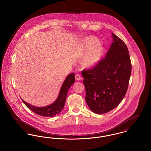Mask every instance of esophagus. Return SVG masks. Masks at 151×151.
<instances>
[{"instance_id":"esophagus-1","label":"esophagus","mask_w":151,"mask_h":151,"mask_svg":"<svg viewBox=\"0 0 151 151\" xmlns=\"http://www.w3.org/2000/svg\"><path fill=\"white\" fill-rule=\"evenodd\" d=\"M75 79H76V80H80L81 79V76L79 74H76L75 75Z\"/></svg>"}]
</instances>
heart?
<instances>
[{"label": "heart", "instance_id": "b5f03b06", "mask_svg": "<svg viewBox=\"0 0 151 151\" xmlns=\"http://www.w3.org/2000/svg\"><path fill=\"white\" fill-rule=\"evenodd\" d=\"M98 39L93 37H88L84 41L85 47L89 49L83 60V65L86 67H92L99 62L103 55L104 48L100 44H98Z\"/></svg>", "mask_w": 151, "mask_h": 151}]
</instances>
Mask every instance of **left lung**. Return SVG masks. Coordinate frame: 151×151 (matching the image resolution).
<instances>
[{
    "mask_svg": "<svg viewBox=\"0 0 151 151\" xmlns=\"http://www.w3.org/2000/svg\"><path fill=\"white\" fill-rule=\"evenodd\" d=\"M113 42L104 58L92 68L81 73L86 101L90 109L103 114L114 109L127 91L132 65L128 48L114 34Z\"/></svg>",
    "mask_w": 151,
    "mask_h": 151,
    "instance_id": "8db88e82",
    "label": "left lung"
}]
</instances>
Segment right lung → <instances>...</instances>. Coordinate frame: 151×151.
Masks as SVG:
<instances>
[{"label": "right lung", "instance_id": "1", "mask_svg": "<svg viewBox=\"0 0 151 151\" xmlns=\"http://www.w3.org/2000/svg\"><path fill=\"white\" fill-rule=\"evenodd\" d=\"M75 80L74 73L68 75L63 84L57 99L53 103L48 106L36 107L27 103L23 99H22V100L29 109L36 114L45 117H53L60 114L63 109L67 98V94L71 86L73 84Z\"/></svg>", "mask_w": 151, "mask_h": 151}]
</instances>
